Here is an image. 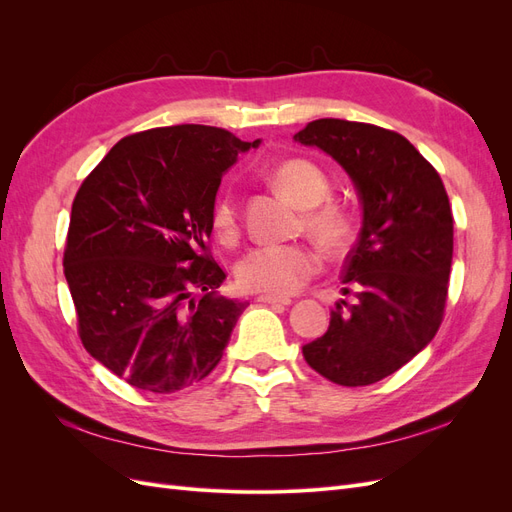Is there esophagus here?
<instances>
[{
    "instance_id": "34e87169",
    "label": "esophagus",
    "mask_w": 512,
    "mask_h": 512,
    "mask_svg": "<svg viewBox=\"0 0 512 512\" xmlns=\"http://www.w3.org/2000/svg\"><path fill=\"white\" fill-rule=\"evenodd\" d=\"M258 301L265 303V305H273V307H288L290 305V299H286V297H273V294H260Z\"/></svg>"
}]
</instances>
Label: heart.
<instances>
[{"instance_id": "b5f03b06", "label": "heart", "mask_w": 512, "mask_h": 512, "mask_svg": "<svg viewBox=\"0 0 512 512\" xmlns=\"http://www.w3.org/2000/svg\"><path fill=\"white\" fill-rule=\"evenodd\" d=\"M271 181L294 205L303 209L301 226L324 252L344 254L354 237L352 213L329 200L333 181L316 162L290 158L275 164ZM241 213L235 194L224 190L211 207V226L222 241L230 243L239 235ZM320 256L309 245H262L237 265V282L247 292L286 297L301 290L320 271Z\"/></svg>"}]
</instances>
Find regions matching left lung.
Masks as SVG:
<instances>
[{
  "instance_id": "8db88e82",
  "label": "left lung",
  "mask_w": 512,
  "mask_h": 512,
  "mask_svg": "<svg viewBox=\"0 0 512 512\" xmlns=\"http://www.w3.org/2000/svg\"><path fill=\"white\" fill-rule=\"evenodd\" d=\"M294 141L342 164L363 203L361 235L339 284L352 301L335 303L327 333L305 344L303 356L335 384H374L414 359L444 320L451 203L438 170L393 130L316 119Z\"/></svg>"
}]
</instances>
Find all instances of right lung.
Returning <instances> with one entry per match:
<instances>
[{
	"label": "right lung",
	"instance_id": "1",
	"mask_svg": "<svg viewBox=\"0 0 512 512\" xmlns=\"http://www.w3.org/2000/svg\"><path fill=\"white\" fill-rule=\"evenodd\" d=\"M258 143L198 123L136 132L76 192L64 250L76 329L134 389L175 393L220 363L245 305L218 294L211 207L226 170Z\"/></svg>",
	"mask_w": 512,
	"mask_h": 512
}]
</instances>
